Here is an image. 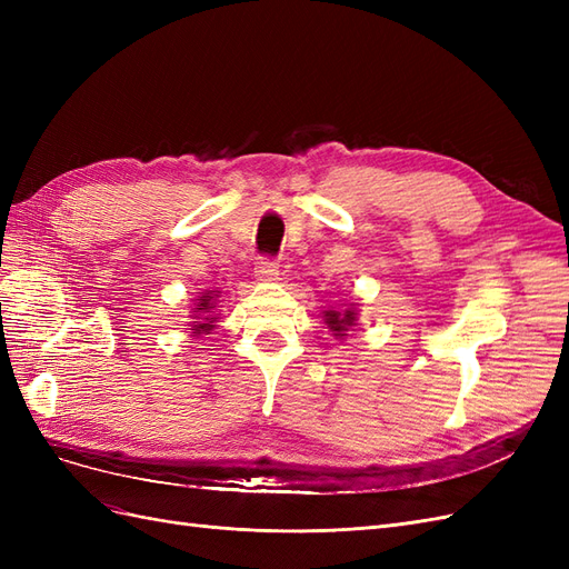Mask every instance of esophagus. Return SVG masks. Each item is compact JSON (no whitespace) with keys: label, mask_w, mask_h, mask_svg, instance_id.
<instances>
[{"label":"esophagus","mask_w":569,"mask_h":569,"mask_svg":"<svg viewBox=\"0 0 569 569\" xmlns=\"http://www.w3.org/2000/svg\"><path fill=\"white\" fill-rule=\"evenodd\" d=\"M278 274H280V266H278V261H274V258H261V261L256 263V278L261 282L278 280Z\"/></svg>","instance_id":"34e87169"}]
</instances>
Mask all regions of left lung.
<instances>
[{"instance_id": "obj_1", "label": "left lung", "mask_w": 569, "mask_h": 569, "mask_svg": "<svg viewBox=\"0 0 569 569\" xmlns=\"http://www.w3.org/2000/svg\"><path fill=\"white\" fill-rule=\"evenodd\" d=\"M325 318V325L330 327V332L337 337V339H343L347 337V332L351 330V327L356 325L358 320V311H356V303L347 306V308H330V311L322 313Z\"/></svg>"}]
</instances>
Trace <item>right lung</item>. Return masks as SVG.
<instances>
[{
  "label": "right lung",
  "mask_w": 569,
  "mask_h": 569,
  "mask_svg": "<svg viewBox=\"0 0 569 569\" xmlns=\"http://www.w3.org/2000/svg\"><path fill=\"white\" fill-rule=\"evenodd\" d=\"M220 297V291H201V297L197 299V303H194V308H192V313H194V322L197 325H192V335H209L211 330H213V322H218V316H213L216 313V299Z\"/></svg>",
  "instance_id": "obj_1"
}]
</instances>
